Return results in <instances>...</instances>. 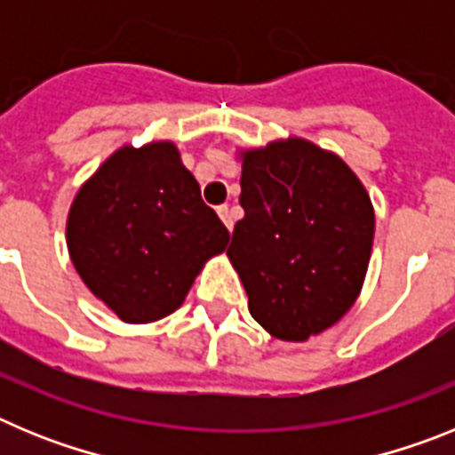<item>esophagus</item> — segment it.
Segmentation results:
<instances>
[{"instance_id":"34e87169","label":"esophagus","mask_w":455,"mask_h":455,"mask_svg":"<svg viewBox=\"0 0 455 455\" xmlns=\"http://www.w3.org/2000/svg\"><path fill=\"white\" fill-rule=\"evenodd\" d=\"M219 216H220V220L225 223V228L232 232V225H235V220H232V212H230V207H228V204L219 207Z\"/></svg>"}]
</instances>
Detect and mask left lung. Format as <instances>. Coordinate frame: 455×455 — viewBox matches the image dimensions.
I'll use <instances>...</instances> for the list:
<instances>
[{"label": "left lung", "instance_id": "8db88e82", "mask_svg": "<svg viewBox=\"0 0 455 455\" xmlns=\"http://www.w3.org/2000/svg\"><path fill=\"white\" fill-rule=\"evenodd\" d=\"M243 219L228 248L252 319L275 339L305 341L363 291L373 204L335 152L300 136L239 148Z\"/></svg>", "mask_w": 455, "mask_h": 455}]
</instances>
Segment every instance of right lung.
Instances as JSON below:
<instances>
[{
	"label": "right lung",
	"mask_w": 455,
	"mask_h": 455,
	"mask_svg": "<svg viewBox=\"0 0 455 455\" xmlns=\"http://www.w3.org/2000/svg\"><path fill=\"white\" fill-rule=\"evenodd\" d=\"M228 239L172 140L118 148L79 187L66 220L75 271L124 323L172 315Z\"/></svg>",
	"instance_id": "add662e5"
}]
</instances>
